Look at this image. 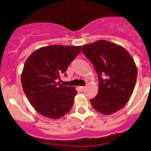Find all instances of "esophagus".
<instances>
[{"mask_svg":"<svg viewBox=\"0 0 151 151\" xmlns=\"http://www.w3.org/2000/svg\"><path fill=\"white\" fill-rule=\"evenodd\" d=\"M79 89H80V90H81V91H83V90L85 89V86H80Z\"/></svg>","mask_w":151,"mask_h":151,"instance_id":"34e87169","label":"esophagus"}]
</instances>
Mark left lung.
<instances>
[{"instance_id":"obj_1","label":"left lung","mask_w":151,"mask_h":151,"mask_svg":"<svg viewBox=\"0 0 151 151\" xmlns=\"http://www.w3.org/2000/svg\"><path fill=\"white\" fill-rule=\"evenodd\" d=\"M98 74L99 90L90 99L100 113L111 114L127 104L135 86L137 70L128 51L111 42L99 40L82 47Z\"/></svg>"}]
</instances>
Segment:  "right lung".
I'll return each instance as SVG.
<instances>
[{"mask_svg":"<svg viewBox=\"0 0 151 151\" xmlns=\"http://www.w3.org/2000/svg\"><path fill=\"white\" fill-rule=\"evenodd\" d=\"M81 46L52 45L35 50L27 58L21 74L23 91L42 115L59 119L70 111L77 91L60 83L61 75L81 52Z\"/></svg>","mask_w":151,"mask_h":151,"instance_id":"obj_1","label":"right lung"}]
</instances>
